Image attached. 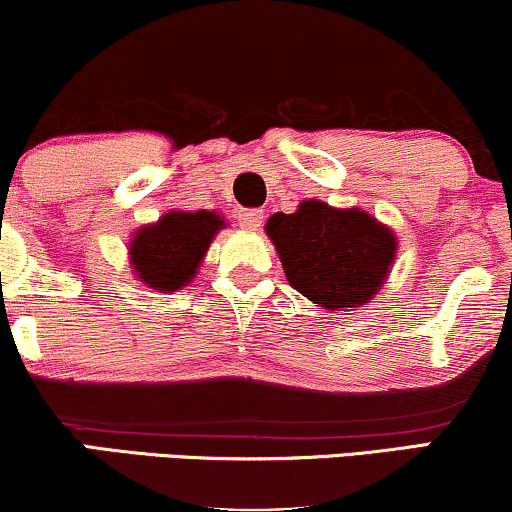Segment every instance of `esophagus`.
I'll return each instance as SVG.
<instances>
[{"label": "esophagus", "instance_id": "esophagus-1", "mask_svg": "<svg viewBox=\"0 0 512 512\" xmlns=\"http://www.w3.org/2000/svg\"><path fill=\"white\" fill-rule=\"evenodd\" d=\"M262 209H243V212H238V224L240 229L245 231H257L262 226Z\"/></svg>", "mask_w": 512, "mask_h": 512}]
</instances>
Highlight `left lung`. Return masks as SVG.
I'll return each mask as SVG.
<instances>
[{"label":"left lung","instance_id":"left-lung-1","mask_svg":"<svg viewBox=\"0 0 512 512\" xmlns=\"http://www.w3.org/2000/svg\"><path fill=\"white\" fill-rule=\"evenodd\" d=\"M286 279L326 310L360 307L391 272L396 236L362 209H336L303 200L293 214L276 212L264 226Z\"/></svg>","mask_w":512,"mask_h":512}]
</instances>
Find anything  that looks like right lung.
<instances>
[{
	"label": "right lung",
	"mask_w": 512,
	"mask_h": 512,
	"mask_svg": "<svg viewBox=\"0 0 512 512\" xmlns=\"http://www.w3.org/2000/svg\"><path fill=\"white\" fill-rule=\"evenodd\" d=\"M224 229L217 212H169L157 224L135 231L128 245L131 267L159 293L181 291L195 279L212 238Z\"/></svg>",
	"instance_id": "1"
}]
</instances>
